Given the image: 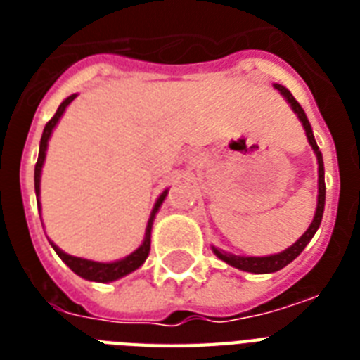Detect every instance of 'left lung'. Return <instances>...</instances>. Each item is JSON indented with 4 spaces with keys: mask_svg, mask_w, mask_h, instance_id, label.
<instances>
[{
    "mask_svg": "<svg viewBox=\"0 0 360 360\" xmlns=\"http://www.w3.org/2000/svg\"><path fill=\"white\" fill-rule=\"evenodd\" d=\"M274 89H278L280 95H284V98L290 103V106L293 108V112L297 114V117L301 120L302 127L307 130V138L310 141V146H312L314 153H316V157H318V207H316V214H314L312 224L308 226V230L304 231L301 236V239L293 243L290 248H285L284 252H278V254H273V256H265V257H248V256H233V254H228L224 250H219V248H214L213 252L217 256L226 262L231 267L240 269V271H246V273H256V274H265V273H274V271H280V269H284L288 263H291L295 259L302 250H304V246L310 243V239L314 237V233L318 231L319 224H321V219H323V209H325V169H323V157H321V151H319L318 143L314 140L312 134V127L308 123V117L304 114V110L301 108V104L297 103L295 97L291 95L284 86H280V84H274Z\"/></svg>",
    "mask_w": 360,
    "mask_h": 360,
    "instance_id": "obj_1",
    "label": "left lung"
}]
</instances>
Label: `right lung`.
I'll return each mask as SVG.
<instances>
[{
	"mask_svg": "<svg viewBox=\"0 0 360 360\" xmlns=\"http://www.w3.org/2000/svg\"><path fill=\"white\" fill-rule=\"evenodd\" d=\"M76 98V95H70L63 101V103L59 104L58 112L53 114V117L46 123L44 130H42V138H41V147H39V158H37V164H35V194H37V205L41 207V202H39V194H41V169H42V164H44V157H46V147H48V140H50V134H52L53 127L58 124L59 117L63 115L65 108L69 106L72 101ZM168 191H164L160 194V198L157 200L155 203V207H153V213H151V219L147 222V228H146V239L143 243L140 245V248H136L132 254H129L127 257L123 259H117V262H112V263H101V262H91V259H84V257H75L70 256V254H65L59 246H56L50 240V245L52 248L56 250L61 259H63L67 265L70 267V271H75L78 276L86 280H91V282H114V280L121 278V276H127L129 273L136 271L138 267H141V263L146 262L147 256H149V248H151V228H153V220H155V214H157L158 207L162 205L164 198H166Z\"/></svg>",
	"mask_w": 360,
	"mask_h": 360,
	"instance_id": "right-lung-1",
	"label": "right lung"
}]
</instances>
